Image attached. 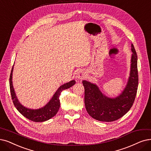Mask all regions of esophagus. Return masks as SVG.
I'll use <instances>...</instances> for the list:
<instances>
[{"label":"esophagus","mask_w":151,"mask_h":151,"mask_svg":"<svg viewBox=\"0 0 151 151\" xmlns=\"http://www.w3.org/2000/svg\"><path fill=\"white\" fill-rule=\"evenodd\" d=\"M86 77V72L82 70H79L77 72V77L79 79H82Z\"/></svg>","instance_id":"obj_1"}]
</instances>
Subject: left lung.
<instances>
[{
    "instance_id": "1",
    "label": "left lung",
    "mask_w": 151,
    "mask_h": 151,
    "mask_svg": "<svg viewBox=\"0 0 151 151\" xmlns=\"http://www.w3.org/2000/svg\"><path fill=\"white\" fill-rule=\"evenodd\" d=\"M131 69L127 84L123 91L114 98H109L102 93L95 83L83 81L85 89L84 101L86 110L90 116L100 122H111L123 116L133 105L138 87L137 56L133 45Z\"/></svg>"
}]
</instances>
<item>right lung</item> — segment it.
Listing matches in <instances>:
<instances>
[{"label":"right lung","instance_id":"right-lung-1","mask_svg":"<svg viewBox=\"0 0 151 151\" xmlns=\"http://www.w3.org/2000/svg\"><path fill=\"white\" fill-rule=\"evenodd\" d=\"M13 69L14 67L11 70L9 79V83L12 99L13 100L14 106L17 108V110L19 111L23 116H25L27 119L32 120V121L35 122H45L48 119H51L53 116H55L58 113L60 107L59 96L61 95V92L63 90L68 89L71 87L76 83V81L73 80L68 83L63 84V85L59 87V88L57 90V91L55 92V94H54L52 99L45 106L41 108H39V109H30V108H28L22 105L17 98L12 84Z\"/></svg>","mask_w":151,"mask_h":151}]
</instances>
